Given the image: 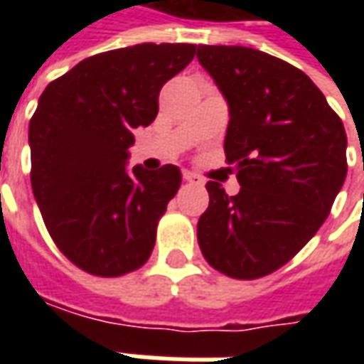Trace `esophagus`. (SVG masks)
<instances>
[{
    "label": "esophagus",
    "mask_w": 364,
    "mask_h": 364,
    "mask_svg": "<svg viewBox=\"0 0 364 364\" xmlns=\"http://www.w3.org/2000/svg\"><path fill=\"white\" fill-rule=\"evenodd\" d=\"M183 179H185V181H187V183H195V185H203V179H200L198 175L193 173V171H187V169L183 171Z\"/></svg>",
    "instance_id": "obj_1"
}]
</instances>
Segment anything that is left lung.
I'll list each match as a JSON object with an SVG mask.
<instances>
[{"label":"left lung","mask_w":364,"mask_h":364,"mask_svg":"<svg viewBox=\"0 0 364 364\" xmlns=\"http://www.w3.org/2000/svg\"><path fill=\"white\" fill-rule=\"evenodd\" d=\"M197 58L228 101L224 151L240 193L208 181L197 237L205 259L232 279L289 263L328 218L347 175V134L314 82L267 52L198 44Z\"/></svg>","instance_id":"8db88e82"}]
</instances>
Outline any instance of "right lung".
<instances>
[{
  "label": "right lung",
  "instance_id": "right-lung-1",
  "mask_svg": "<svg viewBox=\"0 0 364 364\" xmlns=\"http://www.w3.org/2000/svg\"><path fill=\"white\" fill-rule=\"evenodd\" d=\"M195 50L197 44L144 43L101 52L38 99L28 124L31 185L54 244L85 273L120 277L150 257L181 171H128V148L136 128L156 119L164 83Z\"/></svg>",
  "mask_w": 364,
  "mask_h": 364
}]
</instances>
